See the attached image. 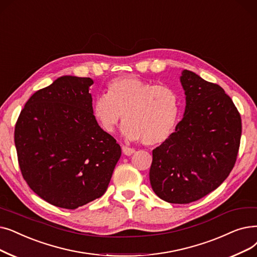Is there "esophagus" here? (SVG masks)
I'll list each match as a JSON object with an SVG mask.
<instances>
[{"label": "esophagus", "instance_id": "1", "mask_svg": "<svg viewBox=\"0 0 257 257\" xmlns=\"http://www.w3.org/2000/svg\"><path fill=\"white\" fill-rule=\"evenodd\" d=\"M121 150H122V153H124V154L127 155V156H130V155H132L133 153L136 152L135 149H132V148L127 147V146H122V147H121Z\"/></svg>", "mask_w": 257, "mask_h": 257}]
</instances>
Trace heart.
Segmentation results:
<instances>
[{
	"label": "heart",
	"instance_id": "b5f03b06",
	"mask_svg": "<svg viewBox=\"0 0 257 257\" xmlns=\"http://www.w3.org/2000/svg\"><path fill=\"white\" fill-rule=\"evenodd\" d=\"M92 114L107 133L116 130L124 115V137L153 146L171 136L178 114V96L171 87L121 76L109 83L106 94L94 99Z\"/></svg>",
	"mask_w": 257,
	"mask_h": 257
}]
</instances>
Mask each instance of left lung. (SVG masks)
<instances>
[{"label": "left lung", "instance_id": "left-lung-1", "mask_svg": "<svg viewBox=\"0 0 257 257\" xmlns=\"http://www.w3.org/2000/svg\"><path fill=\"white\" fill-rule=\"evenodd\" d=\"M185 112L175 132L152 151L149 172L155 194L171 204H189L221 185L236 161L241 119L217 84L183 70Z\"/></svg>", "mask_w": 257, "mask_h": 257}]
</instances>
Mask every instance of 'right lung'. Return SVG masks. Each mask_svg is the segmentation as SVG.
I'll use <instances>...</instances> for the list:
<instances>
[{
  "instance_id": "right-lung-1",
  "label": "right lung",
  "mask_w": 257,
  "mask_h": 257,
  "mask_svg": "<svg viewBox=\"0 0 257 257\" xmlns=\"http://www.w3.org/2000/svg\"><path fill=\"white\" fill-rule=\"evenodd\" d=\"M90 77L63 75L33 93L15 129L19 165L47 203L76 209L107 190L121 149L92 114Z\"/></svg>"
}]
</instances>
